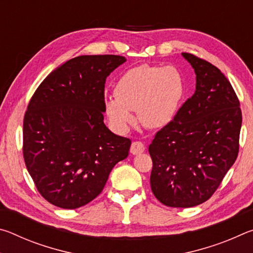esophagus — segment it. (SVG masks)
<instances>
[{"label": "esophagus", "instance_id": "esophagus-1", "mask_svg": "<svg viewBox=\"0 0 253 253\" xmlns=\"http://www.w3.org/2000/svg\"><path fill=\"white\" fill-rule=\"evenodd\" d=\"M145 151V146L142 142H134L130 146V153L132 155H138Z\"/></svg>", "mask_w": 253, "mask_h": 253}]
</instances>
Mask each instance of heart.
<instances>
[{"mask_svg": "<svg viewBox=\"0 0 253 253\" xmlns=\"http://www.w3.org/2000/svg\"><path fill=\"white\" fill-rule=\"evenodd\" d=\"M184 91L183 77L175 67L140 65L118 79L115 97L106 98L104 110L118 132H126L134 123L132 110L145 127L160 129L176 116Z\"/></svg>", "mask_w": 253, "mask_h": 253, "instance_id": "heart-1", "label": "heart"}]
</instances>
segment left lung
Listing matches in <instances>:
<instances>
[{
  "mask_svg": "<svg viewBox=\"0 0 253 253\" xmlns=\"http://www.w3.org/2000/svg\"><path fill=\"white\" fill-rule=\"evenodd\" d=\"M182 55L195 71V92L148 147L152 192L170 208H192L211 198L237 160L242 124L225 76L194 54Z\"/></svg>",
  "mask_w": 253,
  "mask_h": 253,
  "instance_id": "left-lung-1",
  "label": "left lung"
}]
</instances>
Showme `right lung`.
<instances>
[{
	"instance_id": "1",
	"label": "right lung",
	"mask_w": 253,
	"mask_h": 253,
	"mask_svg": "<svg viewBox=\"0 0 253 253\" xmlns=\"http://www.w3.org/2000/svg\"><path fill=\"white\" fill-rule=\"evenodd\" d=\"M126 61L114 54L80 55L53 70L32 96L23 121V157L43 198L77 209L104 190L128 156L130 139L104 124L106 78Z\"/></svg>"
}]
</instances>
